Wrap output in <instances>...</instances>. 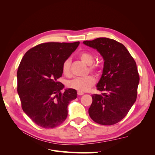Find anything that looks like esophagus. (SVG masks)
I'll list each match as a JSON object with an SVG mask.
<instances>
[{
  "label": "esophagus",
  "instance_id": "esophagus-1",
  "mask_svg": "<svg viewBox=\"0 0 155 155\" xmlns=\"http://www.w3.org/2000/svg\"><path fill=\"white\" fill-rule=\"evenodd\" d=\"M78 94L79 96H82V95L84 94V92H81V91H78Z\"/></svg>",
  "mask_w": 155,
  "mask_h": 155
}]
</instances>
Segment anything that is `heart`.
Instances as JSON below:
<instances>
[{"mask_svg": "<svg viewBox=\"0 0 155 155\" xmlns=\"http://www.w3.org/2000/svg\"><path fill=\"white\" fill-rule=\"evenodd\" d=\"M83 63L89 65V71L95 74H97L100 72V67L96 63H92L94 61V55L88 51H82L78 55ZM62 72L66 76H69L70 75V61L66 59L63 62L62 67ZM96 84V79L92 75L85 78H75L71 81H69L67 83L68 87L75 89L78 91L86 92L92 88Z\"/></svg>", "mask_w": 155, "mask_h": 155, "instance_id": "heart-1", "label": "heart"}]
</instances>
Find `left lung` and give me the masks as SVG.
<instances>
[{
    "label": "left lung",
    "mask_w": 155,
    "mask_h": 155,
    "mask_svg": "<svg viewBox=\"0 0 155 155\" xmlns=\"http://www.w3.org/2000/svg\"><path fill=\"white\" fill-rule=\"evenodd\" d=\"M83 43L96 49L105 61L97 85L101 94H92L88 114L96 123L111 125L127 114L137 100L140 81L134 59L125 46L114 39L100 37Z\"/></svg>",
    "instance_id": "left-lung-1"
}]
</instances>
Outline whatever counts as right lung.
<instances>
[{
	"label": "right lung",
	"mask_w": 155,
	"mask_h": 155,
	"mask_svg": "<svg viewBox=\"0 0 155 155\" xmlns=\"http://www.w3.org/2000/svg\"><path fill=\"white\" fill-rule=\"evenodd\" d=\"M79 42L44 43L28 50L18 67L17 92L22 109L41 127L60 125L68 115V105L77 97L75 89L61 92L64 85L58 81L61 67L77 48Z\"/></svg>",
	"instance_id": "right-lung-1"
}]
</instances>
